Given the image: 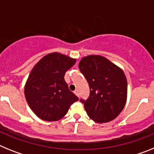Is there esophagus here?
Returning a JSON list of instances; mask_svg holds the SVG:
<instances>
[{"instance_id":"34e87169","label":"esophagus","mask_w":154,"mask_h":154,"mask_svg":"<svg viewBox=\"0 0 154 154\" xmlns=\"http://www.w3.org/2000/svg\"><path fill=\"white\" fill-rule=\"evenodd\" d=\"M74 94H75L77 96V97H80V93H79V91L78 90L74 91Z\"/></svg>"}]
</instances>
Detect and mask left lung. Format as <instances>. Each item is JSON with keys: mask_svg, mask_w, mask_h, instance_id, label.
Instances as JSON below:
<instances>
[{"mask_svg": "<svg viewBox=\"0 0 154 154\" xmlns=\"http://www.w3.org/2000/svg\"><path fill=\"white\" fill-rule=\"evenodd\" d=\"M78 66L90 88L88 99H81L88 116L98 123L115 119L126 102L124 72L108 59L96 55L84 57Z\"/></svg>", "mask_w": 154, "mask_h": 154, "instance_id": "left-lung-1", "label": "left lung"}]
</instances>
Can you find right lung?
Returning a JSON list of instances; mask_svg holds the SVG:
<instances>
[{
  "mask_svg": "<svg viewBox=\"0 0 154 154\" xmlns=\"http://www.w3.org/2000/svg\"><path fill=\"white\" fill-rule=\"evenodd\" d=\"M76 60L53 53L42 57L31 71L25 87V96L31 109L41 119L57 121L67 113L79 98L69 90L65 73Z\"/></svg>",
  "mask_w": 154,
  "mask_h": 154,
  "instance_id": "1",
  "label": "right lung"
}]
</instances>
